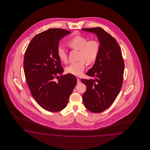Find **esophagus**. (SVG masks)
Here are the masks:
<instances>
[{
    "label": "esophagus",
    "mask_w": 150,
    "mask_h": 150,
    "mask_svg": "<svg viewBox=\"0 0 150 150\" xmlns=\"http://www.w3.org/2000/svg\"><path fill=\"white\" fill-rule=\"evenodd\" d=\"M80 82H81V81H80V79L79 78H77V83H79Z\"/></svg>",
    "instance_id": "esophagus-1"
}]
</instances>
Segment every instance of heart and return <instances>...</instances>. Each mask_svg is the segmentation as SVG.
I'll use <instances>...</instances> for the list:
<instances>
[{
  "label": "heart",
  "instance_id": "1",
  "mask_svg": "<svg viewBox=\"0 0 150 150\" xmlns=\"http://www.w3.org/2000/svg\"><path fill=\"white\" fill-rule=\"evenodd\" d=\"M83 36L76 35L67 41V45L70 48L79 50V62L70 64L66 68V71L76 76H80L86 67V62L88 64L95 62L100 50V44L96 40L87 41ZM57 54L63 62L67 61V53L63 45H59L57 48Z\"/></svg>",
  "mask_w": 150,
  "mask_h": 150
}]
</instances>
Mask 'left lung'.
<instances>
[{
    "label": "left lung",
    "mask_w": 150,
    "mask_h": 150,
    "mask_svg": "<svg viewBox=\"0 0 150 150\" xmlns=\"http://www.w3.org/2000/svg\"><path fill=\"white\" fill-rule=\"evenodd\" d=\"M94 33L100 44L99 54L87 75L94 80L82 79L86 86L82 95L85 107L99 113L107 109L117 98L122 86L124 62L122 50L116 40L100 27L83 28Z\"/></svg>",
    "instance_id": "left-lung-1"
}]
</instances>
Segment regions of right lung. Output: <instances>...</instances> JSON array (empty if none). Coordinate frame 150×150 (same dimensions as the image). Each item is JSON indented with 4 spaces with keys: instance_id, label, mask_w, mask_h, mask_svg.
<instances>
[{
    "instance_id": "1",
    "label": "right lung",
    "mask_w": 150,
    "mask_h": 150,
    "mask_svg": "<svg viewBox=\"0 0 150 150\" xmlns=\"http://www.w3.org/2000/svg\"><path fill=\"white\" fill-rule=\"evenodd\" d=\"M70 33L61 28L41 32L32 38L25 53L24 73L31 93L42 108L51 112L66 107L77 83L73 74L62 75L64 69L57 54L59 41Z\"/></svg>"
}]
</instances>
